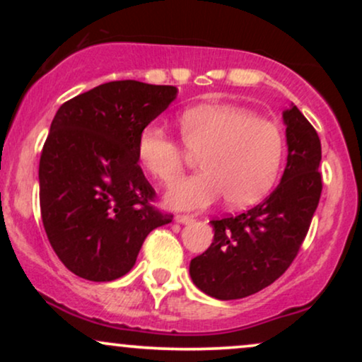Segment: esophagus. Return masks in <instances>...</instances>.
I'll use <instances>...</instances> for the list:
<instances>
[{
	"label": "esophagus",
	"instance_id": "esophagus-1",
	"mask_svg": "<svg viewBox=\"0 0 362 362\" xmlns=\"http://www.w3.org/2000/svg\"><path fill=\"white\" fill-rule=\"evenodd\" d=\"M175 221L180 223V224H190V223H194V216L177 214V216H175Z\"/></svg>",
	"mask_w": 362,
	"mask_h": 362
}]
</instances>
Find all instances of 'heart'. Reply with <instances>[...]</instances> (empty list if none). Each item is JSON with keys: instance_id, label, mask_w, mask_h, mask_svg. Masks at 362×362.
<instances>
[{"instance_id": "obj_1", "label": "heart", "mask_w": 362, "mask_h": 362, "mask_svg": "<svg viewBox=\"0 0 362 362\" xmlns=\"http://www.w3.org/2000/svg\"><path fill=\"white\" fill-rule=\"evenodd\" d=\"M182 141L201 157V173L167 192L173 209H202L224 195L233 209L260 202L276 185L284 160V134L276 122L236 105H199L180 115ZM139 163L170 184L184 172L187 151L160 124L141 129Z\"/></svg>"}]
</instances>
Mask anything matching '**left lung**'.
I'll return each instance as SVG.
<instances>
[{"label": "left lung", "mask_w": 362, "mask_h": 362, "mask_svg": "<svg viewBox=\"0 0 362 362\" xmlns=\"http://www.w3.org/2000/svg\"><path fill=\"white\" fill-rule=\"evenodd\" d=\"M288 163L259 206L213 219L211 247L190 260V277L216 300H240L279 279L300 252L322 194V144L296 105L282 112Z\"/></svg>", "instance_id": "obj_1"}]
</instances>
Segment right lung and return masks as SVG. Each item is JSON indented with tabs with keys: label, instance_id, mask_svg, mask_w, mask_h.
I'll return each instance as SVG.
<instances>
[{
	"label": "right lung",
	"instance_id": "1",
	"mask_svg": "<svg viewBox=\"0 0 362 362\" xmlns=\"http://www.w3.org/2000/svg\"><path fill=\"white\" fill-rule=\"evenodd\" d=\"M177 93L175 86L110 81L54 115L39 165L40 214L56 255L83 279L122 277L144 238L172 223L149 204L155 190L138 165L136 141Z\"/></svg>",
	"mask_w": 362,
	"mask_h": 362
}]
</instances>
